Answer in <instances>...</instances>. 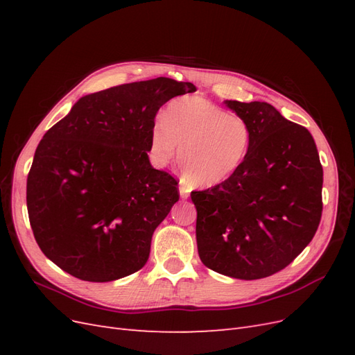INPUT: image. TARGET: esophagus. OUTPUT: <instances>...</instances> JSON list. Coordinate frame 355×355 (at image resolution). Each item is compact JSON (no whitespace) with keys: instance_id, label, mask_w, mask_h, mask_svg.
I'll return each mask as SVG.
<instances>
[{"instance_id":"34e87169","label":"esophagus","mask_w":355,"mask_h":355,"mask_svg":"<svg viewBox=\"0 0 355 355\" xmlns=\"http://www.w3.org/2000/svg\"><path fill=\"white\" fill-rule=\"evenodd\" d=\"M179 194L182 198H188V196H189V188L187 187L184 180L179 182Z\"/></svg>"}]
</instances>
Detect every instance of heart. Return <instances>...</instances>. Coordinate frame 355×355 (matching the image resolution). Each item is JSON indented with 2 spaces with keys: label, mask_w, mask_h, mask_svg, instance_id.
<instances>
[{
  "label": "heart",
  "mask_w": 355,
  "mask_h": 355,
  "mask_svg": "<svg viewBox=\"0 0 355 355\" xmlns=\"http://www.w3.org/2000/svg\"><path fill=\"white\" fill-rule=\"evenodd\" d=\"M252 130L243 116L200 96L170 101L151 132V148L161 166L179 148V167L191 184L216 187L240 168L249 154Z\"/></svg>",
  "instance_id": "obj_1"
}]
</instances>
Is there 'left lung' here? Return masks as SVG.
I'll list each match as a JSON object with an SVG mask.
<instances>
[{
  "label": "left lung",
  "instance_id": "left-lung-1",
  "mask_svg": "<svg viewBox=\"0 0 355 355\" xmlns=\"http://www.w3.org/2000/svg\"><path fill=\"white\" fill-rule=\"evenodd\" d=\"M252 130L249 154L222 184L191 192L201 262L257 280L282 271L315 235L323 167L313 136L266 102L225 101Z\"/></svg>",
  "mask_w": 355,
  "mask_h": 355
}]
</instances>
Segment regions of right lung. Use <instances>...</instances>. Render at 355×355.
<instances>
[{
    "mask_svg": "<svg viewBox=\"0 0 355 355\" xmlns=\"http://www.w3.org/2000/svg\"><path fill=\"white\" fill-rule=\"evenodd\" d=\"M191 83L159 77L83 96L42 136L26 182L34 237L49 259L106 283L146 263L153 234L179 200L178 182L149 163L158 110Z\"/></svg>",
    "mask_w": 355,
    "mask_h": 355,
    "instance_id": "add662e5",
    "label": "right lung"
}]
</instances>
